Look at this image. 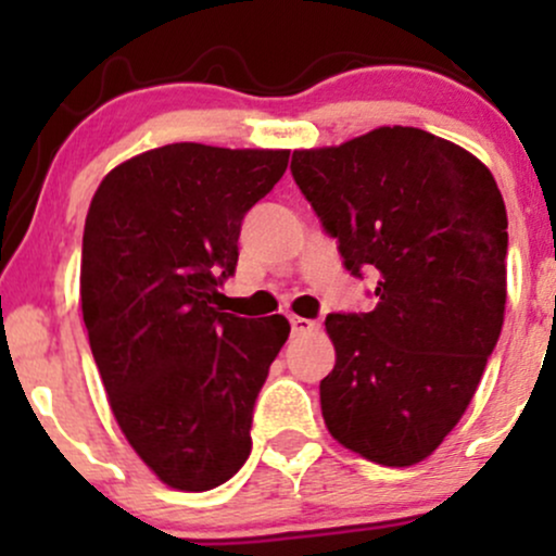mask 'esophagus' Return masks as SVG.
Returning a JSON list of instances; mask_svg holds the SVG:
<instances>
[{"mask_svg":"<svg viewBox=\"0 0 556 556\" xmlns=\"http://www.w3.org/2000/svg\"><path fill=\"white\" fill-rule=\"evenodd\" d=\"M290 327H292V334H311L318 324L311 321V318H303V316H290Z\"/></svg>","mask_w":556,"mask_h":556,"instance_id":"esophagus-1","label":"esophagus"}]
</instances>
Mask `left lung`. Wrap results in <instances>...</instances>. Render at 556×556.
<instances>
[{
  "mask_svg": "<svg viewBox=\"0 0 556 556\" xmlns=\"http://www.w3.org/2000/svg\"><path fill=\"white\" fill-rule=\"evenodd\" d=\"M300 193L344 269L376 277L368 314H329L337 363L321 413L337 442L405 468L473 400L507 300V208L473 154L418 127L295 151Z\"/></svg>",
  "mask_w": 556,
  "mask_h": 556,
  "instance_id": "1",
  "label": "left lung"
}]
</instances>
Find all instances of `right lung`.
<instances>
[{"instance_id": "right-lung-1", "label": "right lung", "mask_w": 556, "mask_h": 556, "mask_svg": "<svg viewBox=\"0 0 556 556\" xmlns=\"http://www.w3.org/2000/svg\"><path fill=\"white\" fill-rule=\"evenodd\" d=\"M290 151L169 143L119 164L83 229L80 305L114 418L172 489L208 491L251 455V424L285 316L216 308L245 214Z\"/></svg>"}]
</instances>
